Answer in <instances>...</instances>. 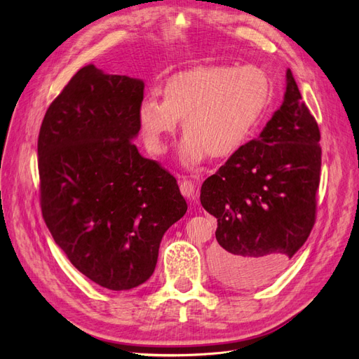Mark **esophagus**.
Masks as SVG:
<instances>
[{"label":"esophagus","mask_w":359,"mask_h":359,"mask_svg":"<svg viewBox=\"0 0 359 359\" xmlns=\"http://www.w3.org/2000/svg\"><path fill=\"white\" fill-rule=\"evenodd\" d=\"M180 190L182 193V196L186 198H194V191H196V186L191 180H182L180 184Z\"/></svg>","instance_id":"esophagus-1"}]
</instances>
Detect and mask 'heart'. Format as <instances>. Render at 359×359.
I'll return each mask as SVG.
<instances>
[{"instance_id":"obj_1","label":"heart","mask_w":359,"mask_h":359,"mask_svg":"<svg viewBox=\"0 0 359 359\" xmlns=\"http://www.w3.org/2000/svg\"><path fill=\"white\" fill-rule=\"evenodd\" d=\"M163 100L145 97L137 121L147 148L166 153L168 140L182 121L186 137L180 145L182 166H198L210 156L227 158L240 149L273 95L268 74L252 64L240 67L199 66L170 76L161 88Z\"/></svg>"}]
</instances>
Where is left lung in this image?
<instances>
[{
	"label": "left lung",
	"mask_w": 359,
	"mask_h": 359,
	"mask_svg": "<svg viewBox=\"0 0 359 359\" xmlns=\"http://www.w3.org/2000/svg\"><path fill=\"white\" fill-rule=\"evenodd\" d=\"M319 140L287 69L283 103L262 132L202 184L201 203L217 219L214 271L224 285L269 283L307 241L316 219Z\"/></svg>",
	"instance_id": "left-lung-1"
}]
</instances>
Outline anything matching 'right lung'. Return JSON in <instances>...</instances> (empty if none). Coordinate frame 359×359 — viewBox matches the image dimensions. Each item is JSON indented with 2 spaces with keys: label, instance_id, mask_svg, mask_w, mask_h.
Segmentation results:
<instances>
[{
  "label": "right lung",
  "instance_id": "add662e5",
  "mask_svg": "<svg viewBox=\"0 0 359 359\" xmlns=\"http://www.w3.org/2000/svg\"><path fill=\"white\" fill-rule=\"evenodd\" d=\"M144 88L88 64L52 102L39 135L43 219L73 266L111 290L153 276L163 235L187 211L177 180L133 144Z\"/></svg>",
  "mask_w": 359,
  "mask_h": 359
}]
</instances>
